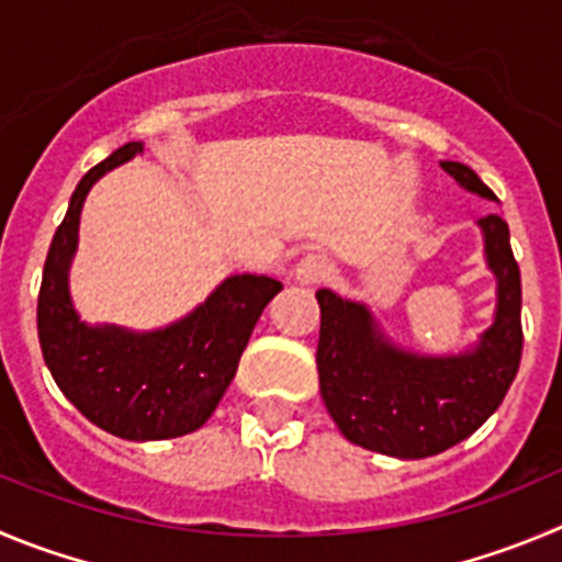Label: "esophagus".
Listing matches in <instances>:
<instances>
[{
	"instance_id": "34e87169",
	"label": "esophagus",
	"mask_w": 562,
	"mask_h": 562,
	"mask_svg": "<svg viewBox=\"0 0 562 562\" xmlns=\"http://www.w3.org/2000/svg\"><path fill=\"white\" fill-rule=\"evenodd\" d=\"M324 277H329V260L324 255H305L293 269V280L299 285H318Z\"/></svg>"
}]
</instances>
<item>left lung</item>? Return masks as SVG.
<instances>
[{
	"label": "left lung",
	"mask_w": 562,
	"mask_h": 562,
	"mask_svg": "<svg viewBox=\"0 0 562 562\" xmlns=\"http://www.w3.org/2000/svg\"><path fill=\"white\" fill-rule=\"evenodd\" d=\"M440 169L465 191L496 202V193L463 162L443 160ZM476 224L487 269L496 277V313L469 352H407L382 335L363 302L327 288L316 293L318 385L346 440L391 458H432L476 432L502 405L521 363V271L505 218L491 213Z\"/></svg>",
	"instance_id": "8db88e82"
}]
</instances>
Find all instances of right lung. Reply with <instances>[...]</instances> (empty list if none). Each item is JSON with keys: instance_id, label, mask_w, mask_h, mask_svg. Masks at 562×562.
Instances as JSON below:
<instances>
[{"instance_id": "right-lung-1", "label": "right lung", "mask_w": 562, "mask_h": 562, "mask_svg": "<svg viewBox=\"0 0 562 562\" xmlns=\"http://www.w3.org/2000/svg\"><path fill=\"white\" fill-rule=\"evenodd\" d=\"M140 151V140L119 146L71 193L44 263L38 340L57 387L88 422L124 440H166L193 432L213 416L257 318L282 282L233 274L196 311L151 333L82 322L68 293L82 202L99 177Z\"/></svg>"}]
</instances>
